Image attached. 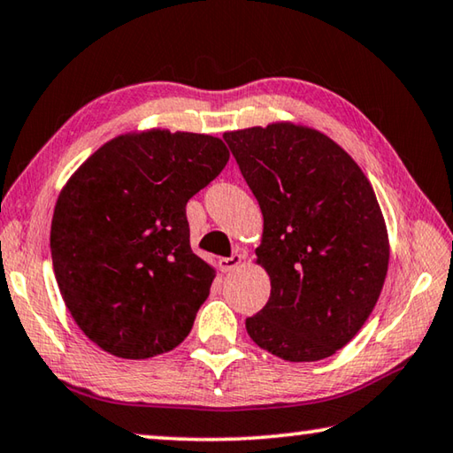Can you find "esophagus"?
<instances>
[{"label": "esophagus", "instance_id": "obj_1", "mask_svg": "<svg viewBox=\"0 0 453 453\" xmlns=\"http://www.w3.org/2000/svg\"><path fill=\"white\" fill-rule=\"evenodd\" d=\"M242 262H243V256H242V254H232L229 257H219L218 265H219L221 272H232V270H235V267L240 265Z\"/></svg>", "mask_w": 453, "mask_h": 453}]
</instances>
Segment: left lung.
Listing matches in <instances>:
<instances>
[{
  "instance_id": "8db88e82",
  "label": "left lung",
  "mask_w": 453,
  "mask_h": 453,
  "mask_svg": "<svg viewBox=\"0 0 453 453\" xmlns=\"http://www.w3.org/2000/svg\"><path fill=\"white\" fill-rule=\"evenodd\" d=\"M264 216L257 264L270 300L245 329L288 362L334 356L373 311L389 262L372 183L327 135L270 124L224 134Z\"/></svg>"
}]
</instances>
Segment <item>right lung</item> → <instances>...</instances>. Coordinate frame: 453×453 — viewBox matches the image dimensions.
I'll list each match as a JSON object with an SVG mask.
<instances>
[{
    "mask_svg": "<svg viewBox=\"0 0 453 453\" xmlns=\"http://www.w3.org/2000/svg\"><path fill=\"white\" fill-rule=\"evenodd\" d=\"M227 159L219 137L150 129L104 143L61 189L53 272L96 346L145 359L186 340L216 278L191 251L186 205Z\"/></svg>",
    "mask_w": 453,
    "mask_h": 453,
    "instance_id": "obj_1",
    "label": "right lung"
}]
</instances>
